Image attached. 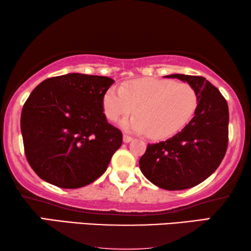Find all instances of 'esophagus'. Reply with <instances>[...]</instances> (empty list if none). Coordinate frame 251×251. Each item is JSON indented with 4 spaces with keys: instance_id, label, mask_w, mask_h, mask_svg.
<instances>
[{
    "instance_id": "esophagus-1",
    "label": "esophagus",
    "mask_w": 251,
    "mask_h": 251,
    "mask_svg": "<svg viewBox=\"0 0 251 251\" xmlns=\"http://www.w3.org/2000/svg\"><path fill=\"white\" fill-rule=\"evenodd\" d=\"M132 140H133V137L129 136V135H127V134H124V136H123V141H124V143H129Z\"/></svg>"
}]
</instances>
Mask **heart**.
<instances>
[{
  "label": "heart",
  "instance_id": "b5f03b06",
  "mask_svg": "<svg viewBox=\"0 0 251 251\" xmlns=\"http://www.w3.org/2000/svg\"><path fill=\"white\" fill-rule=\"evenodd\" d=\"M198 94L186 82L172 79H137L124 82L121 88L110 87L102 98L106 117L122 123L132 132L145 133L152 138H165L184 127L198 108Z\"/></svg>",
  "mask_w": 251,
  "mask_h": 251
}]
</instances>
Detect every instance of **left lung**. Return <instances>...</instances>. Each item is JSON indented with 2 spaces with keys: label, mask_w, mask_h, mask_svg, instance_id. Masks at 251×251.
Wrapping results in <instances>:
<instances>
[{
  "label": "left lung",
  "mask_w": 251,
  "mask_h": 251,
  "mask_svg": "<svg viewBox=\"0 0 251 251\" xmlns=\"http://www.w3.org/2000/svg\"><path fill=\"white\" fill-rule=\"evenodd\" d=\"M165 77L192 86L198 94V108L181 132L164 142L147 145L140 168L158 188L185 190L208 178L224 160L228 147L229 109L220 91L201 75L174 74Z\"/></svg>",
  "instance_id": "1"
}]
</instances>
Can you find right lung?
I'll list each match as a JSON object with an SVG mask.
<instances>
[{"label":"right lung","instance_id":"add662e5","mask_svg":"<svg viewBox=\"0 0 251 251\" xmlns=\"http://www.w3.org/2000/svg\"><path fill=\"white\" fill-rule=\"evenodd\" d=\"M114 82L102 75L68 74L46 79L30 94L21 113L23 145L43 181L78 189L107 170L123 142L102 107Z\"/></svg>","mask_w":251,"mask_h":251}]
</instances>
